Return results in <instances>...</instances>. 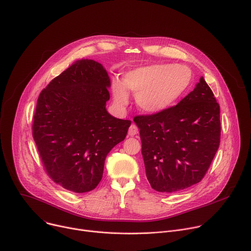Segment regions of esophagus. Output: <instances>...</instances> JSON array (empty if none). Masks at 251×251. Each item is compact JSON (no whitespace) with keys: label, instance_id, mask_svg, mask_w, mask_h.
<instances>
[{"label":"esophagus","instance_id":"esophagus-1","mask_svg":"<svg viewBox=\"0 0 251 251\" xmlns=\"http://www.w3.org/2000/svg\"><path fill=\"white\" fill-rule=\"evenodd\" d=\"M138 128H137V126L135 125V124H132L130 127H129V130H128V136H130V137H133V136H135V135H137L138 134Z\"/></svg>","mask_w":251,"mask_h":251}]
</instances>
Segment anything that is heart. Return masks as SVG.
<instances>
[{
	"mask_svg": "<svg viewBox=\"0 0 251 251\" xmlns=\"http://www.w3.org/2000/svg\"><path fill=\"white\" fill-rule=\"evenodd\" d=\"M192 71L180 64L153 63L131 69L123 75V83L113 80L115 104L124 108L129 103V92L135 95L138 108L155 115L164 112L180 98L192 81Z\"/></svg>",
	"mask_w": 251,
	"mask_h": 251,
	"instance_id": "b5f03b06",
	"label": "heart"
}]
</instances>
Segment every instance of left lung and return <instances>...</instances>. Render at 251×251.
Instances as JSON below:
<instances>
[{
  "instance_id": "8db88e82",
  "label": "left lung",
  "mask_w": 251,
  "mask_h": 251,
  "mask_svg": "<svg viewBox=\"0 0 251 251\" xmlns=\"http://www.w3.org/2000/svg\"><path fill=\"white\" fill-rule=\"evenodd\" d=\"M134 122L152 189L174 193L201 182L221 141L220 105L202 76L176 106Z\"/></svg>"
}]
</instances>
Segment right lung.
Wrapping results in <instances>:
<instances>
[{
    "instance_id": "right-lung-1",
    "label": "right lung",
    "mask_w": 251,
    "mask_h": 251,
    "mask_svg": "<svg viewBox=\"0 0 251 251\" xmlns=\"http://www.w3.org/2000/svg\"><path fill=\"white\" fill-rule=\"evenodd\" d=\"M109 87L101 63L80 59L39 96L33 140L49 176L70 192L81 194L97 187L106 156L125 139L131 125L107 112Z\"/></svg>"
}]
</instances>
